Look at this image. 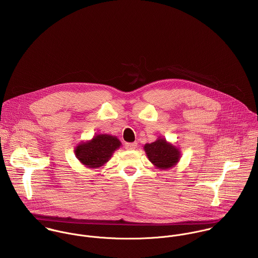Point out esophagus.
Listing matches in <instances>:
<instances>
[{
	"label": "esophagus",
	"mask_w": 258,
	"mask_h": 258,
	"mask_svg": "<svg viewBox=\"0 0 258 258\" xmlns=\"http://www.w3.org/2000/svg\"><path fill=\"white\" fill-rule=\"evenodd\" d=\"M125 147H126V149L134 150V149L137 147V143H136V142H133V143H126V144H125Z\"/></svg>",
	"instance_id": "1"
}]
</instances>
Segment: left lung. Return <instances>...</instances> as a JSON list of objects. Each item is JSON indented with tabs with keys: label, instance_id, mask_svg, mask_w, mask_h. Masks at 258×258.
Segmentation results:
<instances>
[{
	"label": "left lung",
	"instance_id": "1",
	"mask_svg": "<svg viewBox=\"0 0 258 258\" xmlns=\"http://www.w3.org/2000/svg\"><path fill=\"white\" fill-rule=\"evenodd\" d=\"M144 150L149 160L158 169H169L180 159V151L164 138H158L155 142L145 144Z\"/></svg>",
	"mask_w": 258,
	"mask_h": 258
}]
</instances>
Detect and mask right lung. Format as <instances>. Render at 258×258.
<instances>
[{
  "instance_id": "add662e5",
  "label": "right lung",
  "mask_w": 258,
  "mask_h": 258,
  "mask_svg": "<svg viewBox=\"0 0 258 258\" xmlns=\"http://www.w3.org/2000/svg\"><path fill=\"white\" fill-rule=\"evenodd\" d=\"M121 146V142L116 136L99 134L92 140L82 142L75 148L78 160L88 168H99L112 157L115 150Z\"/></svg>"
}]
</instances>
